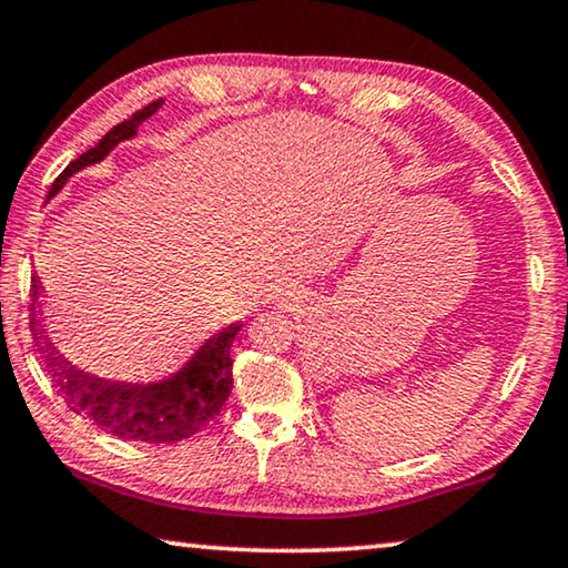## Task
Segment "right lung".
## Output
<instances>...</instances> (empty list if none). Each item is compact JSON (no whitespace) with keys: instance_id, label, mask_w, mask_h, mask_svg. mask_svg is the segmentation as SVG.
Listing matches in <instances>:
<instances>
[{"instance_id":"obj_1","label":"right lung","mask_w":568,"mask_h":568,"mask_svg":"<svg viewBox=\"0 0 568 568\" xmlns=\"http://www.w3.org/2000/svg\"><path fill=\"white\" fill-rule=\"evenodd\" d=\"M162 105L164 100H154L133 118H128V121L102 135L98 146L84 151L55 178L51 190H48V201H53L77 172L105 162L118 143L135 139L141 123L156 115ZM30 291H33L30 293L33 295L30 311H36L38 298H41L36 281ZM242 322H234L213 332L185 363L170 373L156 375V378H110V375L84 371V367L67 361L55 349L48 334L41 329V324H38V314H33L30 329H33L36 347L43 357L45 371L71 412L92 419L100 429L123 437V440L162 445L185 440V437L201 433L207 422L215 419L221 406L226 404L231 386H234V378H231V365H234V361H231V342L242 332Z\"/></svg>"}]
</instances>
